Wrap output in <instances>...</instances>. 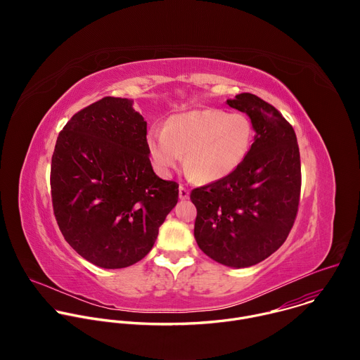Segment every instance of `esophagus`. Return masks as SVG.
I'll use <instances>...</instances> for the list:
<instances>
[{"mask_svg": "<svg viewBox=\"0 0 360 360\" xmlns=\"http://www.w3.org/2000/svg\"><path fill=\"white\" fill-rule=\"evenodd\" d=\"M189 198V191H188V188H185V186H179V199H182V200H185V199H188Z\"/></svg>", "mask_w": 360, "mask_h": 360, "instance_id": "esophagus-1", "label": "esophagus"}]
</instances>
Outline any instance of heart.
<instances>
[{
	"label": "heart",
	"instance_id": "1",
	"mask_svg": "<svg viewBox=\"0 0 360 360\" xmlns=\"http://www.w3.org/2000/svg\"><path fill=\"white\" fill-rule=\"evenodd\" d=\"M253 136L249 118L224 110H195L172 115L164 129L152 127L146 145L155 169L168 176L182 162L199 181L229 175L246 157Z\"/></svg>",
	"mask_w": 360,
	"mask_h": 360
}]
</instances>
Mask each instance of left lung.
Masks as SVG:
<instances>
[{
  "instance_id": "obj_1",
  "label": "left lung",
  "mask_w": 360,
  "mask_h": 360,
  "mask_svg": "<svg viewBox=\"0 0 360 360\" xmlns=\"http://www.w3.org/2000/svg\"><path fill=\"white\" fill-rule=\"evenodd\" d=\"M226 102L248 114L256 135L236 169L192 189L193 235L200 250L214 261L248 268L276 252L295 224L300 155L292 125L274 105L249 92Z\"/></svg>"
}]
</instances>
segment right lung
Returning <instances> with one entry per match:
<instances>
[{"mask_svg":"<svg viewBox=\"0 0 360 360\" xmlns=\"http://www.w3.org/2000/svg\"><path fill=\"white\" fill-rule=\"evenodd\" d=\"M134 101L105 96L58 135L51 198L65 240L91 264L127 268L148 255L178 202V184L155 175L146 121Z\"/></svg>","mask_w":360,"mask_h":360,"instance_id":"obj_1","label":"right lung"}]
</instances>
